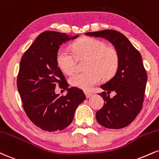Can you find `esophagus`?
<instances>
[{
	"label": "esophagus",
	"mask_w": 159,
	"mask_h": 159,
	"mask_svg": "<svg viewBox=\"0 0 159 159\" xmlns=\"http://www.w3.org/2000/svg\"><path fill=\"white\" fill-rule=\"evenodd\" d=\"M84 93H85V95H86V97H87V98H90L92 95H93V94H92L91 93H89V92H87V91H85Z\"/></svg>",
	"instance_id": "1"
}]
</instances>
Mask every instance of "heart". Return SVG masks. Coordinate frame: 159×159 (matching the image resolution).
Instances as JSON below:
<instances>
[{"label": "heart", "instance_id": "b5f03b06", "mask_svg": "<svg viewBox=\"0 0 159 159\" xmlns=\"http://www.w3.org/2000/svg\"><path fill=\"white\" fill-rule=\"evenodd\" d=\"M73 53L68 49L61 47L57 52L56 62L59 69L66 74L73 72L76 58H87L83 72H76L69 78L70 84L80 89L88 90L98 84L102 76L108 78L116 72L118 58L113 49L106 47L100 40L84 38L72 45Z\"/></svg>", "mask_w": 159, "mask_h": 159}]
</instances>
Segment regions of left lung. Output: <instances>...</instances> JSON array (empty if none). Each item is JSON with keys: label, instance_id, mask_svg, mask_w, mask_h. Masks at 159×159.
Wrapping results in <instances>:
<instances>
[{"label": "left lung", "instance_id": "left-lung-1", "mask_svg": "<svg viewBox=\"0 0 159 159\" xmlns=\"http://www.w3.org/2000/svg\"><path fill=\"white\" fill-rule=\"evenodd\" d=\"M85 35L107 40L113 45L118 58L115 75L101 86L104 92L99 95L105 103L95 114L97 121L109 129L127 127L136 118L144 101L147 75L140 52L127 37L116 30L87 32ZM112 91L115 96L110 98Z\"/></svg>", "mask_w": 159, "mask_h": 159}]
</instances>
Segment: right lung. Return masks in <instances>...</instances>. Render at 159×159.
<instances>
[{
    "label": "right lung",
    "instance_id": "1",
    "mask_svg": "<svg viewBox=\"0 0 159 159\" xmlns=\"http://www.w3.org/2000/svg\"><path fill=\"white\" fill-rule=\"evenodd\" d=\"M78 36L46 31L38 36L20 60L17 87L23 107L32 123L44 131L62 130L68 127L76 108L86 98L81 89L68 88L56 62L60 46ZM58 84L68 92L66 96L55 93Z\"/></svg>",
    "mask_w": 159,
    "mask_h": 159
}]
</instances>
